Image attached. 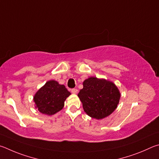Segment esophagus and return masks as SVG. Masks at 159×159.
<instances>
[{
	"instance_id": "1",
	"label": "esophagus",
	"mask_w": 159,
	"mask_h": 159,
	"mask_svg": "<svg viewBox=\"0 0 159 159\" xmlns=\"http://www.w3.org/2000/svg\"><path fill=\"white\" fill-rule=\"evenodd\" d=\"M71 92L73 94H77L78 92V90L77 89H72L71 90Z\"/></svg>"
}]
</instances>
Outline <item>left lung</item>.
I'll return each instance as SVG.
<instances>
[{
	"instance_id": "1",
	"label": "left lung",
	"mask_w": 159,
	"mask_h": 159,
	"mask_svg": "<svg viewBox=\"0 0 159 159\" xmlns=\"http://www.w3.org/2000/svg\"><path fill=\"white\" fill-rule=\"evenodd\" d=\"M77 96L87 115L96 119L110 116L116 109L121 98L115 83L95 77L83 82V89Z\"/></svg>"
}]
</instances>
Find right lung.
Here are the masks:
<instances>
[{
	"label": "right lung",
	"mask_w": 159,
	"mask_h": 159,
	"mask_svg": "<svg viewBox=\"0 0 159 159\" xmlns=\"http://www.w3.org/2000/svg\"><path fill=\"white\" fill-rule=\"evenodd\" d=\"M70 94L63 84L49 80L33 96L35 107L42 114L53 115L63 109L64 102Z\"/></svg>",
	"instance_id": "obj_1"
}]
</instances>
